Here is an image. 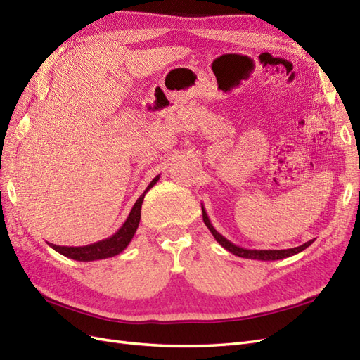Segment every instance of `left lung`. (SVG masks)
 Masks as SVG:
<instances>
[{
    "mask_svg": "<svg viewBox=\"0 0 360 360\" xmlns=\"http://www.w3.org/2000/svg\"><path fill=\"white\" fill-rule=\"evenodd\" d=\"M201 209H202V221H204L205 226L210 230V233L213 234V237L216 238V242L219 243L224 249L230 250L231 254H234L237 257L249 258V259H261V261H275V259H282V258H287L291 255H296V254L302 252V250L307 249L314 242V240H309L307 243H303L297 248H291V249H246V248H240V246L231 243L221 233H217L216 228L212 225L209 216H207V212H205L202 204H201Z\"/></svg>",
    "mask_w": 360,
    "mask_h": 360,
    "instance_id": "obj_1",
    "label": "left lung"
}]
</instances>
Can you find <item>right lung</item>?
Here are the masks:
<instances>
[{
  "instance_id": "add662e5",
  "label": "right lung",
  "mask_w": 360,
  "mask_h": 360,
  "mask_svg": "<svg viewBox=\"0 0 360 360\" xmlns=\"http://www.w3.org/2000/svg\"><path fill=\"white\" fill-rule=\"evenodd\" d=\"M160 176L155 177L150 181L147 189L143 192V195L136 200L134 204L132 210H130L127 219L124 224L120 226V230L114 233L111 237L103 238V240H99L91 245H85V246H58L53 243H48L52 249H56L58 254L76 259V261H96V259H105V258H111L118 255L120 252L127 248V245L132 242V238L138 230V225L141 221V207H143V201L146 193L155 186L158 183Z\"/></svg>"
}]
</instances>
